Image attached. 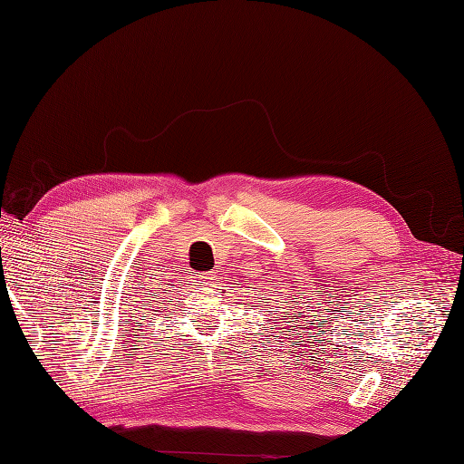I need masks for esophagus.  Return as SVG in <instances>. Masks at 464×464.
Masks as SVG:
<instances>
[{"mask_svg": "<svg viewBox=\"0 0 464 464\" xmlns=\"http://www.w3.org/2000/svg\"><path fill=\"white\" fill-rule=\"evenodd\" d=\"M213 281H215V273H199L198 275V283H201V285L209 286V285H213Z\"/></svg>", "mask_w": 464, "mask_h": 464, "instance_id": "esophagus-1", "label": "esophagus"}]
</instances>
